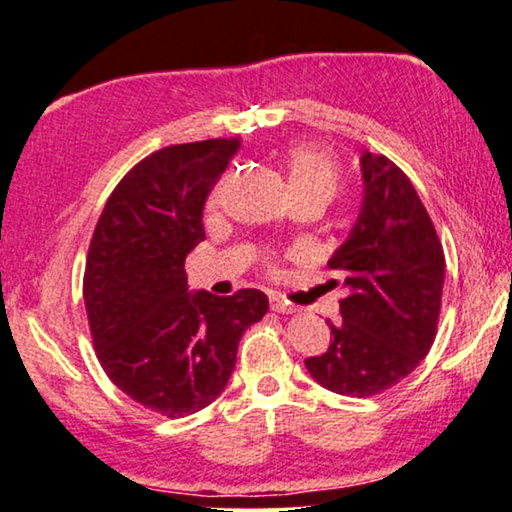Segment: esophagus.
Segmentation results:
<instances>
[{
  "mask_svg": "<svg viewBox=\"0 0 512 512\" xmlns=\"http://www.w3.org/2000/svg\"><path fill=\"white\" fill-rule=\"evenodd\" d=\"M269 306H271V311H276V313H294V311H297V308H294L292 304H287V301L276 292L269 294Z\"/></svg>",
  "mask_w": 512,
  "mask_h": 512,
  "instance_id": "34e87169",
  "label": "esophagus"
}]
</instances>
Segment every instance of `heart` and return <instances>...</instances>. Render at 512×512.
<instances>
[{
  "label": "heart",
  "mask_w": 512,
  "mask_h": 512,
  "mask_svg": "<svg viewBox=\"0 0 512 512\" xmlns=\"http://www.w3.org/2000/svg\"><path fill=\"white\" fill-rule=\"evenodd\" d=\"M287 181L292 194L315 192L322 197H331L341 183V169L327 150L315 146H294L287 153ZM227 187V176H222L208 192V208H215L222 201Z\"/></svg>",
  "instance_id": "1"
}]
</instances>
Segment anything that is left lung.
Returning <instances> with one entry per match:
<instances>
[{
  "instance_id": "obj_1",
  "label": "left lung",
  "mask_w": 512,
  "mask_h": 512,
  "mask_svg": "<svg viewBox=\"0 0 512 512\" xmlns=\"http://www.w3.org/2000/svg\"><path fill=\"white\" fill-rule=\"evenodd\" d=\"M364 204L348 241L329 259L345 287L327 352L306 359L322 387L373 397L401 383L436 338L445 255L408 176L385 155H362Z\"/></svg>"
}]
</instances>
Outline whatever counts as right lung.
<instances>
[{
  "label": "right lung",
  "instance_id": "right-lung-1",
  "mask_svg": "<svg viewBox=\"0 0 512 512\" xmlns=\"http://www.w3.org/2000/svg\"><path fill=\"white\" fill-rule=\"evenodd\" d=\"M239 139L155 150L115 185L85 259L83 299L97 359L111 383L164 417L220 397L239 341L269 311L259 290L187 292L185 257L204 241L206 194Z\"/></svg>",
  "mask_w": 512,
  "mask_h": 512
}]
</instances>
